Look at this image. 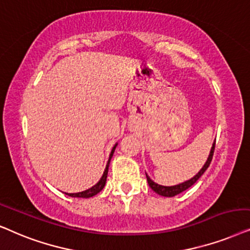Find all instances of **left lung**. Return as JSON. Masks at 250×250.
I'll return each instance as SVG.
<instances>
[{"label": "left lung", "mask_w": 250, "mask_h": 250, "mask_svg": "<svg viewBox=\"0 0 250 250\" xmlns=\"http://www.w3.org/2000/svg\"><path fill=\"white\" fill-rule=\"evenodd\" d=\"M214 149H215V142L211 146L210 152H209V155H208V159H207V161H206V164L204 165V167L200 169V171H199L197 175L193 176L192 178H189V179H188V181H185L183 183H179V184H177V185L165 186V185H160V184H158V183H155L154 181H152V179L148 177V175L146 174V178H147V183H148L149 188H151L155 193H158L159 195H162V197H167V198L175 197V195L179 194V193L184 192L185 189L191 188V186L194 184V183L197 182L202 175H204V172L207 170L209 165H210V162H211L212 155H214Z\"/></svg>", "instance_id": "8db88e82"}]
</instances>
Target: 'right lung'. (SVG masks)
I'll return each mask as SVG.
<instances>
[{
	"label": "right lung",
	"mask_w": 250,
	"mask_h": 250,
	"mask_svg": "<svg viewBox=\"0 0 250 250\" xmlns=\"http://www.w3.org/2000/svg\"><path fill=\"white\" fill-rule=\"evenodd\" d=\"M116 146H118V143H116V144H115L114 146H113L112 151H111V153H109L108 161H107V164H106V168H105L104 172H103L102 178L99 179V181H98L97 183H96V184H95L94 186H92V188L85 189V191H82V192H78V193H65V194H67V195H69V197H73V198H83V199L91 198V197H94V195L98 194V193L101 192L103 188H104V186H105V184H106V178H107V174H108L109 162H111L112 156H113V154H114V151H115Z\"/></svg>",
	"instance_id": "obj_1"
}]
</instances>
